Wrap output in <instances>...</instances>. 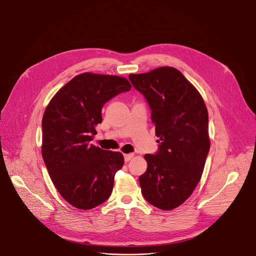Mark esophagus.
Here are the masks:
<instances>
[{"label":"esophagus","instance_id":"esophagus-1","mask_svg":"<svg viewBox=\"0 0 256 256\" xmlns=\"http://www.w3.org/2000/svg\"><path fill=\"white\" fill-rule=\"evenodd\" d=\"M132 157H134V154H126L124 155V161L128 162Z\"/></svg>","mask_w":256,"mask_h":256}]
</instances>
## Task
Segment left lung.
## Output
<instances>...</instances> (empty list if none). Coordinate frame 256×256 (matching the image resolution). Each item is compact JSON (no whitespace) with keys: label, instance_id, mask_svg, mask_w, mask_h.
Masks as SVG:
<instances>
[{"label":"left lung","instance_id":"8db88e82","mask_svg":"<svg viewBox=\"0 0 256 256\" xmlns=\"http://www.w3.org/2000/svg\"><path fill=\"white\" fill-rule=\"evenodd\" d=\"M128 78L151 108L160 142L154 155H144L148 167L138 178L142 194L158 208L173 210L192 196L204 168L210 151L206 104L174 68L161 66Z\"/></svg>","mask_w":256,"mask_h":256}]
</instances>
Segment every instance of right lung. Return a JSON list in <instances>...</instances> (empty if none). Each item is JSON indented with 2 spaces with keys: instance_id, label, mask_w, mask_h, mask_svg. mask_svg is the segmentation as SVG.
Wrapping results in <instances>:
<instances>
[{
  "instance_id": "obj_1",
  "label": "right lung",
  "mask_w": 256,
  "mask_h": 256,
  "mask_svg": "<svg viewBox=\"0 0 256 256\" xmlns=\"http://www.w3.org/2000/svg\"><path fill=\"white\" fill-rule=\"evenodd\" d=\"M130 88L122 77L83 72L62 87L46 108L42 158L56 188L72 206L91 210L112 192L124 156L90 142L102 122L103 105Z\"/></svg>"
}]
</instances>
